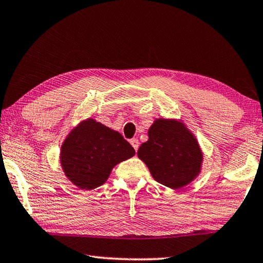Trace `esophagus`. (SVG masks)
I'll return each mask as SVG.
<instances>
[{"label":"esophagus","instance_id":"34e87169","mask_svg":"<svg viewBox=\"0 0 263 263\" xmlns=\"http://www.w3.org/2000/svg\"><path fill=\"white\" fill-rule=\"evenodd\" d=\"M130 144H132L133 148L135 149V151L139 150V146H140V142H139V140H137V139H133V140H130Z\"/></svg>","mask_w":263,"mask_h":263}]
</instances>
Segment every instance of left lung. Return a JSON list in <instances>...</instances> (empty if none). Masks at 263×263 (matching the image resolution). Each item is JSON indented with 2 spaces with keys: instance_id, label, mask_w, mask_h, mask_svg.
I'll return each mask as SVG.
<instances>
[{
  "instance_id": "obj_1",
  "label": "left lung",
  "mask_w": 263,
  "mask_h": 263,
  "mask_svg": "<svg viewBox=\"0 0 263 263\" xmlns=\"http://www.w3.org/2000/svg\"><path fill=\"white\" fill-rule=\"evenodd\" d=\"M148 136L137 156L156 181L179 190L199 176L203 155L196 137L182 122L157 119L149 128Z\"/></svg>"
}]
</instances>
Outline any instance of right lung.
<instances>
[{"label":"right lung","instance_id":"right-lung-1","mask_svg":"<svg viewBox=\"0 0 263 263\" xmlns=\"http://www.w3.org/2000/svg\"><path fill=\"white\" fill-rule=\"evenodd\" d=\"M134 155V148L120 133L93 119H86L66 137L60 162L73 185L91 191L106 182L115 165Z\"/></svg>","mask_w":263,"mask_h":263}]
</instances>
